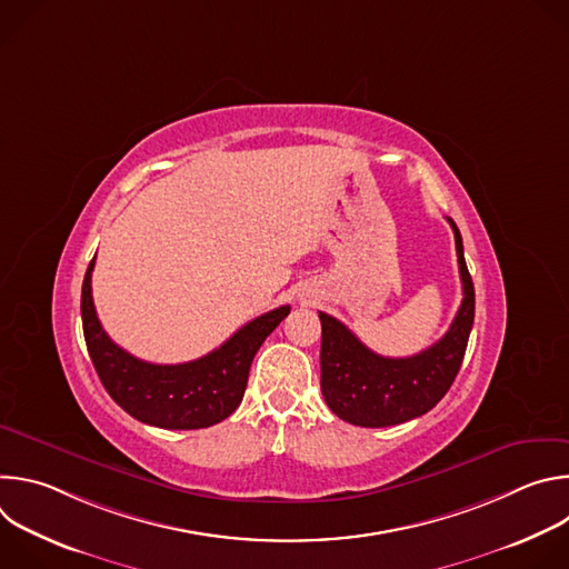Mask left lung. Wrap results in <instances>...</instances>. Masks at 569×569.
<instances>
[{
	"mask_svg": "<svg viewBox=\"0 0 569 569\" xmlns=\"http://www.w3.org/2000/svg\"><path fill=\"white\" fill-rule=\"evenodd\" d=\"M463 299L446 336L410 358H385L367 349L342 321L319 312L321 393L342 421L387 428L412 421L446 396L461 367L475 319V288L463 259L461 233L452 218Z\"/></svg>",
	"mask_w": 569,
	"mask_h": 569,
	"instance_id": "obj_1",
	"label": "left lung"
}]
</instances>
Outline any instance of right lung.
<instances>
[{
  "label": "right lung",
  "mask_w": 569,
  "mask_h": 569,
  "mask_svg": "<svg viewBox=\"0 0 569 569\" xmlns=\"http://www.w3.org/2000/svg\"><path fill=\"white\" fill-rule=\"evenodd\" d=\"M83 279L80 315L92 365L112 396L132 419L164 430H200L227 419L242 400L252 360L266 338L288 317L279 306L238 329L216 351L182 365H152L117 347L103 331L92 299V270Z\"/></svg>",
  "instance_id": "obj_1"
}]
</instances>
